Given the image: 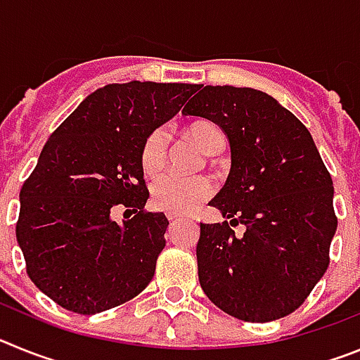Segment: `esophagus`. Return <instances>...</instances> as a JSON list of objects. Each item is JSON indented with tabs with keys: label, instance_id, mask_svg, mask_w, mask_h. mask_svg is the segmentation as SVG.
<instances>
[{
	"label": "esophagus",
	"instance_id": "34e87169",
	"mask_svg": "<svg viewBox=\"0 0 360 360\" xmlns=\"http://www.w3.org/2000/svg\"><path fill=\"white\" fill-rule=\"evenodd\" d=\"M167 218H169V221H176V219H178V216H174V214H169V216H167Z\"/></svg>",
	"mask_w": 360,
	"mask_h": 360
}]
</instances>
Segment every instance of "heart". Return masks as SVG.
<instances>
[{"instance_id": "obj_1", "label": "heart", "mask_w": 360, "mask_h": 360, "mask_svg": "<svg viewBox=\"0 0 360 360\" xmlns=\"http://www.w3.org/2000/svg\"><path fill=\"white\" fill-rule=\"evenodd\" d=\"M187 135L207 153L212 155L224 146V135L214 124L200 120L187 126ZM167 153V135L164 129H155L146 136L141 149V165L148 176H155L164 167ZM214 193V186L207 176H178L167 173L155 180L151 187V198L155 207L167 214L184 216L207 202Z\"/></svg>"}]
</instances>
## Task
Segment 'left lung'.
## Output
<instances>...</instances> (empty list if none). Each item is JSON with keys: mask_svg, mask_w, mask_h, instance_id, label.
<instances>
[{"mask_svg": "<svg viewBox=\"0 0 360 360\" xmlns=\"http://www.w3.org/2000/svg\"><path fill=\"white\" fill-rule=\"evenodd\" d=\"M195 91L184 115L212 120L231 144V173L209 202L231 224H200V285L229 316L276 321L297 310L328 269L332 176L310 131L274 97L234 86Z\"/></svg>", "mask_w": 360, "mask_h": 360, "instance_id": "1", "label": "left lung"}]
</instances>
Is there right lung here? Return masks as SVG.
<instances>
[{
	"label": "right lung",
	"mask_w": 360,
	"mask_h": 360,
	"mask_svg": "<svg viewBox=\"0 0 360 360\" xmlns=\"http://www.w3.org/2000/svg\"><path fill=\"white\" fill-rule=\"evenodd\" d=\"M196 84H106L50 135L19 193L15 238L27 274L66 310L91 316L141 294L165 247L164 212H146V136L173 119ZM126 208L128 220L112 214Z\"/></svg>",
	"instance_id": "obj_1"
}]
</instances>
